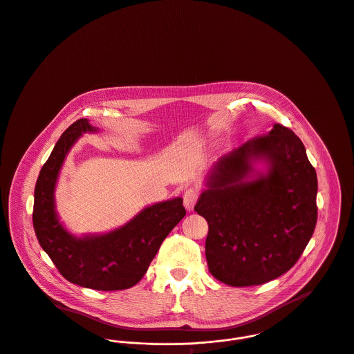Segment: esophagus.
Listing matches in <instances>:
<instances>
[{
  "mask_svg": "<svg viewBox=\"0 0 354 354\" xmlns=\"http://www.w3.org/2000/svg\"><path fill=\"white\" fill-rule=\"evenodd\" d=\"M183 201H184V207L188 210V212H192L196 202H198V192L195 189H187L184 192V196H183Z\"/></svg>",
  "mask_w": 354,
  "mask_h": 354,
  "instance_id": "obj_1",
  "label": "esophagus"
}]
</instances>
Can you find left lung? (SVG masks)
Instances as JSON below:
<instances>
[{"instance_id": "obj_1", "label": "left lung", "mask_w": 354, "mask_h": 354, "mask_svg": "<svg viewBox=\"0 0 354 354\" xmlns=\"http://www.w3.org/2000/svg\"><path fill=\"white\" fill-rule=\"evenodd\" d=\"M316 196V170L299 137L283 124L220 158L195 206L209 224L210 273L232 287L286 273L315 232Z\"/></svg>"}]
</instances>
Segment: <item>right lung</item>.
<instances>
[{"instance_id":"right-lung-1","label":"right lung","mask_w":354,"mask_h":354,"mask_svg":"<svg viewBox=\"0 0 354 354\" xmlns=\"http://www.w3.org/2000/svg\"><path fill=\"white\" fill-rule=\"evenodd\" d=\"M97 130L88 119H78L60 136L35 184L32 225L41 247L64 279L92 290L115 291L142 279L162 241L184 218L185 209L183 199L174 198L147 206L111 232L81 237L70 234L56 213V183L77 140Z\"/></svg>"}]
</instances>
